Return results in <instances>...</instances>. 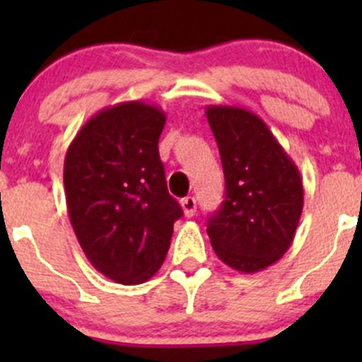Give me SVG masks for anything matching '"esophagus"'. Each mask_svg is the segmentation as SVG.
<instances>
[{"label":"esophagus","mask_w":362,"mask_h":362,"mask_svg":"<svg viewBox=\"0 0 362 362\" xmlns=\"http://www.w3.org/2000/svg\"><path fill=\"white\" fill-rule=\"evenodd\" d=\"M182 210H184L185 217H192L196 214V199L192 196H187V198L180 199Z\"/></svg>","instance_id":"34e87169"}]
</instances>
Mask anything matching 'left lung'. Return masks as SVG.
<instances>
[{"label": "left lung", "mask_w": 362, "mask_h": 362, "mask_svg": "<svg viewBox=\"0 0 362 362\" xmlns=\"http://www.w3.org/2000/svg\"><path fill=\"white\" fill-rule=\"evenodd\" d=\"M204 112L226 180L224 203L208 218L210 243L229 268L262 272L293 243L303 211L301 175L261 117L222 105Z\"/></svg>", "instance_id": "8db88e82"}]
</instances>
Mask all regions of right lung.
<instances>
[{
  "label": "right lung",
  "mask_w": 362,
  "mask_h": 362,
  "mask_svg": "<svg viewBox=\"0 0 362 362\" xmlns=\"http://www.w3.org/2000/svg\"><path fill=\"white\" fill-rule=\"evenodd\" d=\"M164 124L166 113L145 101L107 107L80 127L64 158L76 240L98 272L124 286L158 273L182 217L159 159Z\"/></svg>",
  "instance_id": "add662e5"
}]
</instances>
